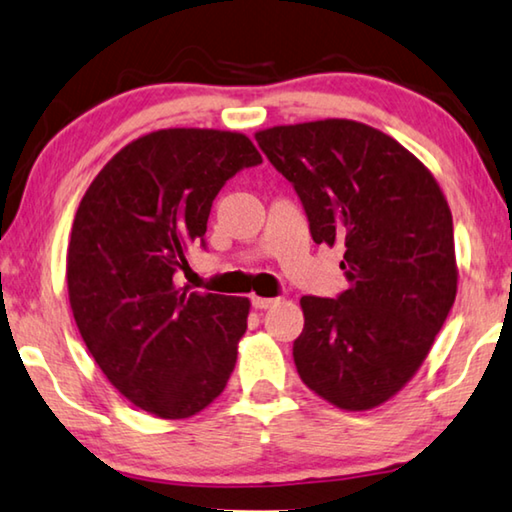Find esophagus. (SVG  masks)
Masks as SVG:
<instances>
[{
  "mask_svg": "<svg viewBox=\"0 0 512 512\" xmlns=\"http://www.w3.org/2000/svg\"><path fill=\"white\" fill-rule=\"evenodd\" d=\"M250 303H253L255 310H269L271 305L278 303V298H262V296H253V298H250Z\"/></svg>",
  "mask_w": 512,
  "mask_h": 512,
  "instance_id": "1",
  "label": "esophagus"
}]
</instances>
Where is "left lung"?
Here are the masks:
<instances>
[{
    "label": "left lung",
    "mask_w": 512,
    "mask_h": 512,
    "mask_svg": "<svg viewBox=\"0 0 512 512\" xmlns=\"http://www.w3.org/2000/svg\"><path fill=\"white\" fill-rule=\"evenodd\" d=\"M255 139L314 243L346 248L348 289L300 298L298 376L337 408H376L415 376L456 300L451 209L415 154L369 125L330 118Z\"/></svg>",
    "instance_id": "8db88e82"
}]
</instances>
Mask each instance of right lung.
<instances>
[{
    "instance_id": "right-lung-1",
    "label": "right lung",
    "mask_w": 512,
    "mask_h": 512,
    "mask_svg": "<svg viewBox=\"0 0 512 512\" xmlns=\"http://www.w3.org/2000/svg\"><path fill=\"white\" fill-rule=\"evenodd\" d=\"M262 164L248 136L159 129L125 145L81 198L68 294L104 376L141 410L184 419L223 392L248 328V298L175 287L186 248H205L225 182Z\"/></svg>"
}]
</instances>
